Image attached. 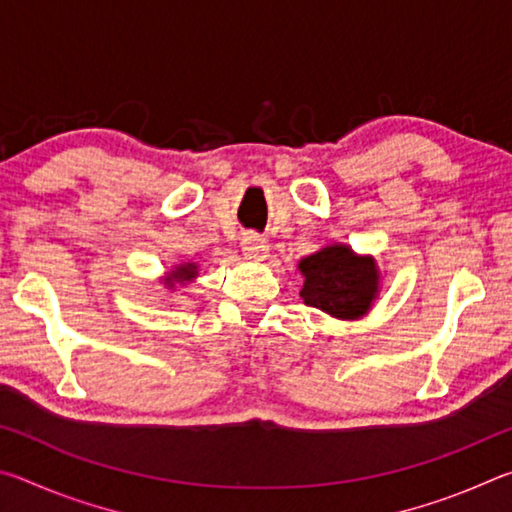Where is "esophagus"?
Segmentation results:
<instances>
[{
	"instance_id": "1",
	"label": "esophagus",
	"mask_w": 512,
	"mask_h": 512,
	"mask_svg": "<svg viewBox=\"0 0 512 512\" xmlns=\"http://www.w3.org/2000/svg\"><path fill=\"white\" fill-rule=\"evenodd\" d=\"M241 250H244V255L248 259H264L266 253H268V244L266 239H262L259 235H255V232H248V235L241 239Z\"/></svg>"
}]
</instances>
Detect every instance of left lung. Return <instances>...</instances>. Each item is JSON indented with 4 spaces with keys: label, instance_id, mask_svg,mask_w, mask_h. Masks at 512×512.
Masks as SVG:
<instances>
[{
    "label": "left lung",
    "instance_id": "obj_1",
    "mask_svg": "<svg viewBox=\"0 0 512 512\" xmlns=\"http://www.w3.org/2000/svg\"><path fill=\"white\" fill-rule=\"evenodd\" d=\"M305 287L300 298L336 318H359L377 293V266L348 246H327L300 262Z\"/></svg>",
    "mask_w": 512,
    "mask_h": 512
}]
</instances>
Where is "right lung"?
Returning a JSON list of instances; mask_svg holds the SVG:
<instances>
[{
  "label": "right lung",
  "instance_id": "add662e5",
  "mask_svg": "<svg viewBox=\"0 0 512 512\" xmlns=\"http://www.w3.org/2000/svg\"><path fill=\"white\" fill-rule=\"evenodd\" d=\"M171 275H173V280H171V287H173V282H180V284H185L187 280H192V277L196 275V266H194V264L180 266V268H176V271H173Z\"/></svg>",
  "mask_w": 512,
  "mask_h": 512
}]
</instances>
